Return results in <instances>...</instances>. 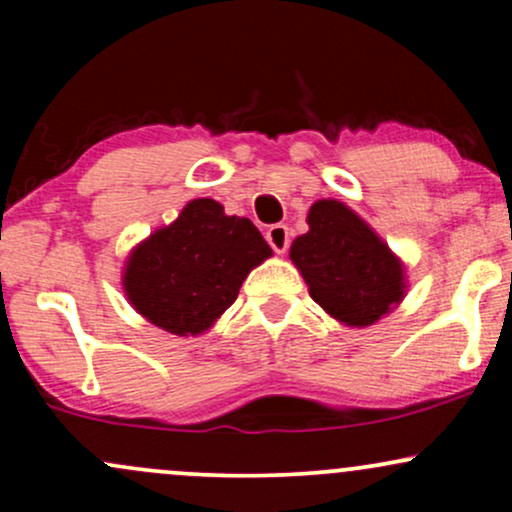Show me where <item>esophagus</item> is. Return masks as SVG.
Returning <instances> with one entry per match:
<instances>
[{
    "label": "esophagus",
    "mask_w": 512,
    "mask_h": 512,
    "mask_svg": "<svg viewBox=\"0 0 512 512\" xmlns=\"http://www.w3.org/2000/svg\"><path fill=\"white\" fill-rule=\"evenodd\" d=\"M267 243L272 245V250L276 255H284L286 250H289V243H291V233H289V226H284V223H274V226L267 228Z\"/></svg>",
    "instance_id": "1"
}]
</instances>
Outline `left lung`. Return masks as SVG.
<instances>
[{
    "instance_id": "obj_1",
    "label": "left lung",
    "mask_w": 512,
    "mask_h": 512,
    "mask_svg": "<svg viewBox=\"0 0 512 512\" xmlns=\"http://www.w3.org/2000/svg\"><path fill=\"white\" fill-rule=\"evenodd\" d=\"M308 226L293 240L291 262L320 308L349 327H368L399 305L407 286L402 262L356 211L320 199Z\"/></svg>"
}]
</instances>
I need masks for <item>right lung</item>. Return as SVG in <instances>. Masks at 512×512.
Wrapping results in <instances>:
<instances>
[{
	"label": "right lung",
	"instance_id": "1",
	"mask_svg": "<svg viewBox=\"0 0 512 512\" xmlns=\"http://www.w3.org/2000/svg\"><path fill=\"white\" fill-rule=\"evenodd\" d=\"M267 257L272 248L250 219L226 216L214 199H192L129 252L122 286L151 325L187 337L207 332Z\"/></svg>",
	"mask_w": 512,
	"mask_h": 512
}]
</instances>
